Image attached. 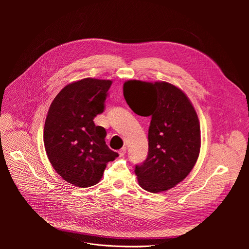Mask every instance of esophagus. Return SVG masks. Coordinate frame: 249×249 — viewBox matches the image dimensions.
I'll list each match as a JSON object with an SVG mask.
<instances>
[{"label": "esophagus", "instance_id": "1", "mask_svg": "<svg viewBox=\"0 0 249 249\" xmlns=\"http://www.w3.org/2000/svg\"><path fill=\"white\" fill-rule=\"evenodd\" d=\"M126 150H127V149H126V147L121 148V149L119 150V152H118V153H119V156H120V157H123V156L125 155V153H126Z\"/></svg>", "mask_w": 249, "mask_h": 249}]
</instances>
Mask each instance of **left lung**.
I'll list each match as a JSON object with an SVG mask.
<instances>
[{"instance_id": "8db88e82", "label": "left lung", "mask_w": 249, "mask_h": 249, "mask_svg": "<svg viewBox=\"0 0 249 249\" xmlns=\"http://www.w3.org/2000/svg\"><path fill=\"white\" fill-rule=\"evenodd\" d=\"M123 94L136 114L152 118L148 157L135 167L139 184L152 193L166 191L185 178L199 157L197 113L185 93L166 82L128 81Z\"/></svg>"}]
</instances>
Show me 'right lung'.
Returning <instances> with one entry per match:
<instances>
[{
    "mask_svg": "<svg viewBox=\"0 0 249 249\" xmlns=\"http://www.w3.org/2000/svg\"><path fill=\"white\" fill-rule=\"evenodd\" d=\"M111 84L91 78L69 84L48 110L43 134L47 157L62 178L75 186L98 183L106 163L118 157L105 143V129L93 122L104 111Z\"/></svg>",
    "mask_w": 249,
    "mask_h": 249,
    "instance_id": "add662e5",
    "label": "right lung"
}]
</instances>
